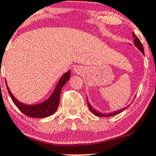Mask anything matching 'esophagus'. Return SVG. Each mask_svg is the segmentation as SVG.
<instances>
[{
  "label": "esophagus",
  "mask_w": 156,
  "mask_h": 156,
  "mask_svg": "<svg viewBox=\"0 0 156 156\" xmlns=\"http://www.w3.org/2000/svg\"><path fill=\"white\" fill-rule=\"evenodd\" d=\"M82 71L83 69L81 66H75L73 69V71L76 74H81L82 72Z\"/></svg>",
  "instance_id": "1"
}]
</instances>
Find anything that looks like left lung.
<instances>
[{"label": "left lung", "mask_w": 156, "mask_h": 156, "mask_svg": "<svg viewBox=\"0 0 156 156\" xmlns=\"http://www.w3.org/2000/svg\"><path fill=\"white\" fill-rule=\"evenodd\" d=\"M132 37H133V38H134L133 43H134V44H135V46L137 48L139 49V50L140 51L142 52V53L144 55V48H143V47H142V43H141L140 40L139 39V37L135 35L134 33H132ZM87 103H88V108H89L90 111H91V112H92L94 115L98 116V117H110V116L115 115H117V114H119V113L122 112V111H124L125 109H126L129 106V105H128V106H126V108H123L120 109V110H118V111L112 112L102 113V112H100L97 111L95 108H94L92 107V105H91L89 103V101H88V98H87Z\"/></svg>", "instance_id": "obj_1"}]
</instances>
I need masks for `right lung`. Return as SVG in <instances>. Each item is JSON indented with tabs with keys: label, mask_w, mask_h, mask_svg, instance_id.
Wrapping results in <instances>:
<instances>
[{
	"label": "right lung",
	"mask_w": 156,
	"mask_h": 156,
	"mask_svg": "<svg viewBox=\"0 0 156 156\" xmlns=\"http://www.w3.org/2000/svg\"><path fill=\"white\" fill-rule=\"evenodd\" d=\"M70 75H71V71H68L67 72H65L61 77L58 82L57 83L56 86L50 97L45 101L36 105H27L18 101L13 95L9 87L7 85H8L7 81H6V85H7L8 93H9L10 97L12 99L13 102L18 108L20 111L22 112V113H24L28 117L31 118H37V119L46 118L53 115L58 109L59 101H60L61 91L64 85L66 84L67 81L70 79Z\"/></svg>",
	"instance_id": "1"
}]
</instances>
